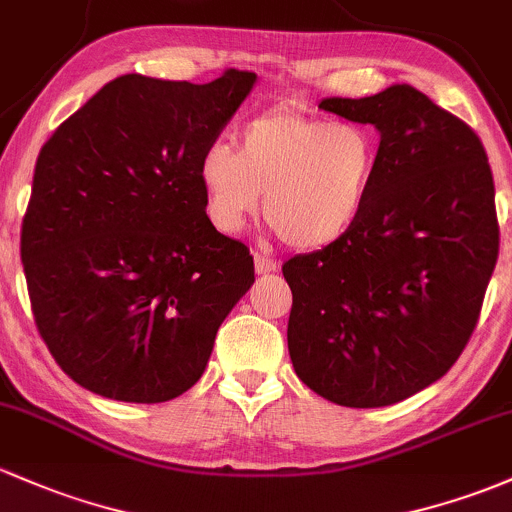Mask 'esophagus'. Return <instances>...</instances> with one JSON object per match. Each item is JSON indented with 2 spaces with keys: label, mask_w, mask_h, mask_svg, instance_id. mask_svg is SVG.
I'll return each mask as SVG.
<instances>
[{
  "label": "esophagus",
  "mask_w": 512,
  "mask_h": 512,
  "mask_svg": "<svg viewBox=\"0 0 512 512\" xmlns=\"http://www.w3.org/2000/svg\"><path fill=\"white\" fill-rule=\"evenodd\" d=\"M254 266H256V273H261V276H266V273H273L278 268V263L273 261L271 256L266 254H256L254 256Z\"/></svg>",
  "instance_id": "34e87169"
}]
</instances>
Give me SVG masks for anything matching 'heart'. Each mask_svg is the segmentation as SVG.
<instances>
[{
  "label": "heart",
  "mask_w": 512,
  "mask_h": 512,
  "mask_svg": "<svg viewBox=\"0 0 512 512\" xmlns=\"http://www.w3.org/2000/svg\"><path fill=\"white\" fill-rule=\"evenodd\" d=\"M378 168L371 129L295 109L251 119L239 148L214 141L197 161L212 222L236 232L263 197V217L293 249L344 239L366 210Z\"/></svg>",
  "instance_id": "obj_1"
}]
</instances>
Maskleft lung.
<instances>
[{"instance_id": "left-lung-1", "label": "left lung", "mask_w": 512, "mask_h": 512, "mask_svg": "<svg viewBox=\"0 0 512 512\" xmlns=\"http://www.w3.org/2000/svg\"><path fill=\"white\" fill-rule=\"evenodd\" d=\"M320 109L373 124L381 144L356 227L283 263L290 361L322 398L383 408L439 381L469 342L498 258L496 188L476 131L415 87Z\"/></svg>"}]
</instances>
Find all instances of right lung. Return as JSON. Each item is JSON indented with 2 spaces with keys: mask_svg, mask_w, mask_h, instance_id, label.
I'll return each mask as SVG.
<instances>
[{
  "mask_svg": "<svg viewBox=\"0 0 512 512\" xmlns=\"http://www.w3.org/2000/svg\"><path fill=\"white\" fill-rule=\"evenodd\" d=\"M256 75H122L38 153L21 263L38 334L82 388L166 403L200 381L254 258L207 217L197 161Z\"/></svg>",
  "mask_w": 512,
  "mask_h": 512,
  "instance_id": "obj_1",
  "label": "right lung"
}]
</instances>
